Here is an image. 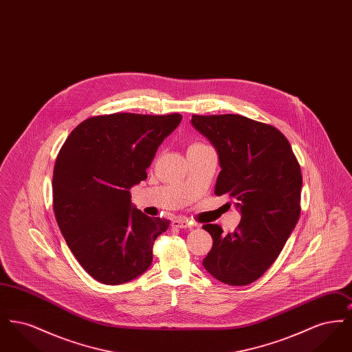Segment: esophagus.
Listing matches in <instances>:
<instances>
[{
	"label": "esophagus",
	"instance_id": "1",
	"mask_svg": "<svg viewBox=\"0 0 352 352\" xmlns=\"http://www.w3.org/2000/svg\"><path fill=\"white\" fill-rule=\"evenodd\" d=\"M171 226L175 227V228H192L191 223H188V221L184 220V219H175V220H173Z\"/></svg>",
	"mask_w": 352,
	"mask_h": 352
}]
</instances>
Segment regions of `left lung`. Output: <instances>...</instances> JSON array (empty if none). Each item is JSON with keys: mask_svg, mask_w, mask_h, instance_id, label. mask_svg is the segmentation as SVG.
<instances>
[{"mask_svg": "<svg viewBox=\"0 0 352 352\" xmlns=\"http://www.w3.org/2000/svg\"><path fill=\"white\" fill-rule=\"evenodd\" d=\"M192 126L218 151L215 194H228L241 220L232 234L218 224L204 269L232 286L252 284L276 261L301 212L302 174L289 141L277 128L240 115H192Z\"/></svg>", "mask_w": 352, "mask_h": 352, "instance_id": "1", "label": "left lung"}]
</instances>
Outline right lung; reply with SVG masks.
Returning <instances> with one entry per match:
<instances>
[{
  "label": "right lung",
  "instance_id": "add662e5",
  "mask_svg": "<svg viewBox=\"0 0 352 352\" xmlns=\"http://www.w3.org/2000/svg\"><path fill=\"white\" fill-rule=\"evenodd\" d=\"M181 120L179 113L87 118L59 151L55 218L69 251L99 283L124 284L151 267L154 240L170 221L137 210L129 190L148 178L155 151Z\"/></svg>",
  "mask_w": 352,
  "mask_h": 352
}]
</instances>
